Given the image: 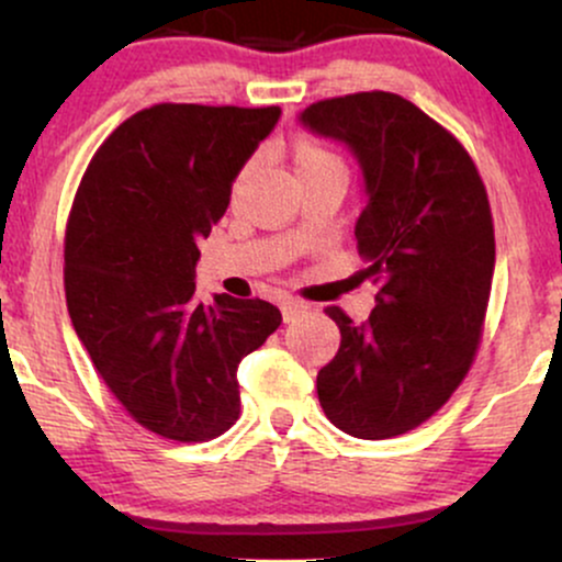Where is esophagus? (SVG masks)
Here are the masks:
<instances>
[{
	"label": "esophagus",
	"instance_id": "obj_1",
	"mask_svg": "<svg viewBox=\"0 0 562 562\" xmlns=\"http://www.w3.org/2000/svg\"><path fill=\"white\" fill-rule=\"evenodd\" d=\"M282 319L285 322H293V319H299L303 312H306V306H303V303H299V301H282Z\"/></svg>",
	"mask_w": 562,
	"mask_h": 562
}]
</instances>
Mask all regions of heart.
Returning <instances> with one entry per match:
<instances>
[{"instance_id": "b5f03b06", "label": "heart", "mask_w": 562, "mask_h": 562, "mask_svg": "<svg viewBox=\"0 0 562 562\" xmlns=\"http://www.w3.org/2000/svg\"><path fill=\"white\" fill-rule=\"evenodd\" d=\"M290 160H293L295 177H299L301 184L314 182V179H325V177H346L344 160L312 137H299L293 142V147H290ZM250 171H254V166H245V169L237 173L235 192L243 190L245 182H248Z\"/></svg>"}]
</instances>
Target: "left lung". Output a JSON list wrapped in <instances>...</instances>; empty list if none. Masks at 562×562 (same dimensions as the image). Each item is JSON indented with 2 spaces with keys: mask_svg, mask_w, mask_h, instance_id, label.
<instances>
[{
  "mask_svg": "<svg viewBox=\"0 0 562 562\" xmlns=\"http://www.w3.org/2000/svg\"><path fill=\"white\" fill-rule=\"evenodd\" d=\"M299 121L344 142L362 169L357 277L375 288L364 325L325 308L340 348L317 375L319 404L348 436H402L441 409L473 364L494 277L486 190L465 147L398 94L333 97Z\"/></svg>",
  "mask_w": 562,
  "mask_h": 562,
  "instance_id": "left-lung-1",
  "label": "left lung"
}]
</instances>
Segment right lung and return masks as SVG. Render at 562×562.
Here are the masks:
<instances>
[{"label":"right lung","instance_id":"add662e5","mask_svg":"<svg viewBox=\"0 0 562 562\" xmlns=\"http://www.w3.org/2000/svg\"><path fill=\"white\" fill-rule=\"evenodd\" d=\"M280 108L153 105L102 142L66 232V301L94 370L142 428L209 441L240 417L237 364L280 308L195 299L198 243Z\"/></svg>","mask_w":562,"mask_h":562}]
</instances>
